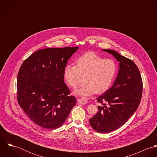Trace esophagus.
<instances>
[{
  "label": "esophagus",
  "mask_w": 157,
  "mask_h": 157,
  "mask_svg": "<svg viewBox=\"0 0 157 157\" xmlns=\"http://www.w3.org/2000/svg\"><path fill=\"white\" fill-rule=\"evenodd\" d=\"M77 102L80 105H85L88 103V101L84 98H79L77 100Z\"/></svg>",
  "instance_id": "34e87169"
}]
</instances>
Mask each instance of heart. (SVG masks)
Instances as JSON below:
<instances>
[{"label":"heart","mask_w":157,"mask_h":157,"mask_svg":"<svg viewBox=\"0 0 157 157\" xmlns=\"http://www.w3.org/2000/svg\"><path fill=\"white\" fill-rule=\"evenodd\" d=\"M116 72L112 59H104L94 52H88L79 57L75 66L67 65L64 69V77L68 85L76 88L84 77L85 83L75 90L74 94L83 98L93 94L103 93L109 88Z\"/></svg>","instance_id":"heart-1"}]
</instances>
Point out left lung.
Instances as JSON below:
<instances>
[{"label":"left lung","mask_w":157,"mask_h":157,"mask_svg":"<svg viewBox=\"0 0 157 157\" xmlns=\"http://www.w3.org/2000/svg\"><path fill=\"white\" fill-rule=\"evenodd\" d=\"M103 51L117 59L119 70L111 88L97 98L103 106H98V112L90 119L94 130L101 134L117 129L131 117L140 105L143 90L141 76L134 62L113 50Z\"/></svg>","instance_id":"left-lung-1"}]
</instances>
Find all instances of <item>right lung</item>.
Segmentation results:
<instances>
[{
  "label": "right lung",
  "instance_id": "add662e5",
  "mask_svg": "<svg viewBox=\"0 0 157 157\" xmlns=\"http://www.w3.org/2000/svg\"><path fill=\"white\" fill-rule=\"evenodd\" d=\"M78 47L40 49L23 62L17 75V101L39 126L55 129L63 124L76 98L64 83V69Z\"/></svg>",
  "mask_w": 157,
  "mask_h": 157
}]
</instances>
